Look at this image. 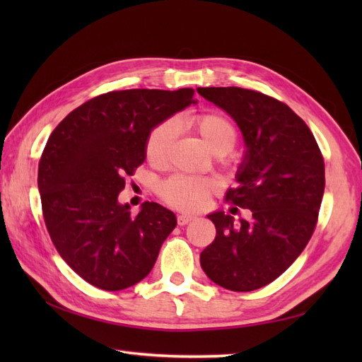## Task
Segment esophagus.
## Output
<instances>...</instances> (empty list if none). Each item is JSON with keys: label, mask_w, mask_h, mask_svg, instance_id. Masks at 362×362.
Masks as SVG:
<instances>
[{"label": "esophagus", "mask_w": 362, "mask_h": 362, "mask_svg": "<svg viewBox=\"0 0 362 362\" xmlns=\"http://www.w3.org/2000/svg\"><path fill=\"white\" fill-rule=\"evenodd\" d=\"M191 219H194V216H191V214H179V216H177V224L187 226Z\"/></svg>", "instance_id": "34e87169"}]
</instances>
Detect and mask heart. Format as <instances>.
<instances>
[{
    "instance_id": "b5f03b06",
    "label": "heart",
    "mask_w": 362,
    "mask_h": 362,
    "mask_svg": "<svg viewBox=\"0 0 362 362\" xmlns=\"http://www.w3.org/2000/svg\"><path fill=\"white\" fill-rule=\"evenodd\" d=\"M189 126L201 136L204 144L214 153H227L238 140V129L227 115L206 112L189 119ZM175 135L173 121H163L148 134L144 143L146 160L152 165H161L166 160ZM218 189V182L211 177L173 175L158 187V194L174 209L194 211L206 202Z\"/></svg>"
}]
</instances>
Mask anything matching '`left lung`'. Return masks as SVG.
I'll use <instances>...</instances> for the list:
<instances>
[{"instance_id": "obj_1", "label": "left lung", "mask_w": 362, "mask_h": 362, "mask_svg": "<svg viewBox=\"0 0 362 362\" xmlns=\"http://www.w3.org/2000/svg\"><path fill=\"white\" fill-rule=\"evenodd\" d=\"M197 91L241 129L247 151L240 185L226 201L252 211L240 226L224 211L209 214L216 238L201 266L222 288L255 291L279 279L311 240L325 189L324 157L306 122L279 99L240 87Z\"/></svg>"}]
</instances>
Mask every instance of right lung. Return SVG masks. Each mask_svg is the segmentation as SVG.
<instances>
[{
    "label": "right lung",
    "instance_id": "add662e5",
    "mask_svg": "<svg viewBox=\"0 0 362 362\" xmlns=\"http://www.w3.org/2000/svg\"><path fill=\"white\" fill-rule=\"evenodd\" d=\"M193 96V88L109 91L66 115L46 141L37 180L45 224L59 255L93 286L141 281L175 228L171 210L144 202L132 216L118 196L143 165L148 134Z\"/></svg>",
    "mask_w": 362,
    "mask_h": 362
}]
</instances>
